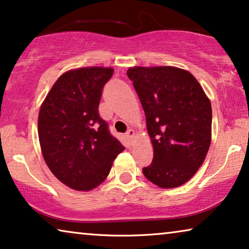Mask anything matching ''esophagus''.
<instances>
[{
	"label": "esophagus",
	"mask_w": 249,
	"mask_h": 249,
	"mask_svg": "<svg viewBox=\"0 0 249 249\" xmlns=\"http://www.w3.org/2000/svg\"><path fill=\"white\" fill-rule=\"evenodd\" d=\"M134 135H135V132H134V129H132V128H129L127 132H126V136H127V138L131 140V139H133L134 138Z\"/></svg>",
	"instance_id": "34e87169"
}]
</instances>
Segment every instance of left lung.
<instances>
[{
	"mask_svg": "<svg viewBox=\"0 0 249 249\" xmlns=\"http://www.w3.org/2000/svg\"><path fill=\"white\" fill-rule=\"evenodd\" d=\"M126 73L142 104L153 145V160L143 174L161 188L180 186L194 176L209 151L211 103L186 70L135 66Z\"/></svg>",
	"mask_w": 249,
	"mask_h": 249,
	"instance_id": "obj_1",
	"label": "left lung"
}]
</instances>
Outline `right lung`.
<instances>
[{
  "label": "right lung",
  "mask_w": 249,
  "mask_h": 249,
  "mask_svg": "<svg viewBox=\"0 0 249 249\" xmlns=\"http://www.w3.org/2000/svg\"><path fill=\"white\" fill-rule=\"evenodd\" d=\"M111 68L70 70L57 79L41 104L38 136L54 176L76 191H90L109 174L125 149L99 116L101 92Z\"/></svg>",
  "instance_id": "obj_1"
}]
</instances>
